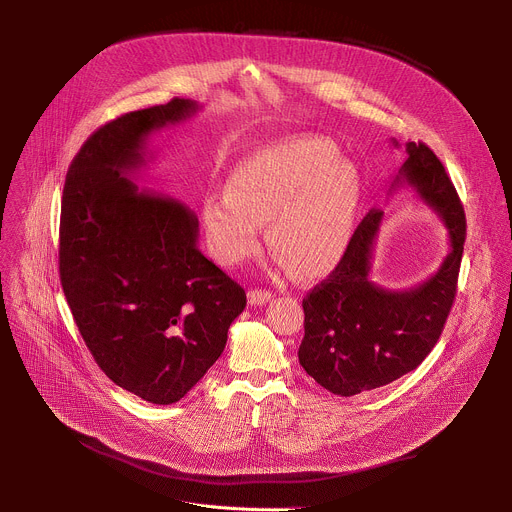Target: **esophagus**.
<instances>
[{
  "label": "esophagus",
  "mask_w": 512,
  "mask_h": 512,
  "mask_svg": "<svg viewBox=\"0 0 512 512\" xmlns=\"http://www.w3.org/2000/svg\"><path fill=\"white\" fill-rule=\"evenodd\" d=\"M271 291H267V289H251L249 291V302H251V306H263V304H267V302H271Z\"/></svg>",
  "instance_id": "esophagus-1"
}]
</instances>
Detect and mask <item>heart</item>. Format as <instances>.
I'll use <instances>...</instances> for the list:
<instances>
[{"label":"heart","instance_id":"heart-1","mask_svg":"<svg viewBox=\"0 0 512 512\" xmlns=\"http://www.w3.org/2000/svg\"><path fill=\"white\" fill-rule=\"evenodd\" d=\"M354 164L336 158L324 139H294L243 160L229 194L204 204V225L214 257L227 267L257 253L261 225L283 267L300 277L330 271L344 255L360 206Z\"/></svg>","mask_w":512,"mask_h":512}]
</instances>
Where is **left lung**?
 <instances>
[{
	"label": "left lung",
	"instance_id": "left-lung-1",
	"mask_svg": "<svg viewBox=\"0 0 512 512\" xmlns=\"http://www.w3.org/2000/svg\"><path fill=\"white\" fill-rule=\"evenodd\" d=\"M397 145V141L393 139ZM407 160L391 182L411 186L442 218L450 253L423 283L391 291L371 281L383 210L356 227L336 269L304 298V371L340 397L385 387L411 373L440 340L450 316L466 241V214L444 164L425 143L409 141Z\"/></svg>",
	"mask_w": 512,
	"mask_h": 512
}]
</instances>
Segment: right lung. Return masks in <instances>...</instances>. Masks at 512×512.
I'll return each mask as SVG.
<instances>
[{
	"label": "right lung",
	"mask_w": 512,
	"mask_h": 512,
	"mask_svg": "<svg viewBox=\"0 0 512 512\" xmlns=\"http://www.w3.org/2000/svg\"><path fill=\"white\" fill-rule=\"evenodd\" d=\"M198 111L190 99L125 113L72 160L60 210V283L101 371L148 403L180 401L223 354L245 289L198 249V218L139 190L154 131Z\"/></svg>",
	"instance_id": "right-lung-1"
}]
</instances>
